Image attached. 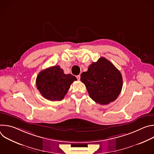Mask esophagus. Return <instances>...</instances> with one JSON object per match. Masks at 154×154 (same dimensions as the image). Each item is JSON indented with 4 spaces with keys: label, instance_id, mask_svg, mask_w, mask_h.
I'll use <instances>...</instances> for the list:
<instances>
[{
    "label": "esophagus",
    "instance_id": "1",
    "mask_svg": "<svg viewBox=\"0 0 154 154\" xmlns=\"http://www.w3.org/2000/svg\"><path fill=\"white\" fill-rule=\"evenodd\" d=\"M76 77H77V80H80V75H77Z\"/></svg>",
    "mask_w": 154,
    "mask_h": 154
}]
</instances>
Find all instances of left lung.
I'll return each instance as SVG.
<instances>
[{
    "label": "left lung",
    "instance_id": "8db88e82",
    "mask_svg": "<svg viewBox=\"0 0 154 154\" xmlns=\"http://www.w3.org/2000/svg\"><path fill=\"white\" fill-rule=\"evenodd\" d=\"M90 97L96 103L106 105L115 100L122 88L120 71L104 57L91 64L86 72L81 74Z\"/></svg>",
    "mask_w": 154,
    "mask_h": 154
}]
</instances>
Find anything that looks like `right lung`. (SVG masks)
I'll use <instances>...</instances> for the list:
<instances>
[{
    "mask_svg": "<svg viewBox=\"0 0 154 154\" xmlns=\"http://www.w3.org/2000/svg\"><path fill=\"white\" fill-rule=\"evenodd\" d=\"M77 80L72 74H65L60 66L41 71L36 79L37 89L41 94L51 101L61 100L68 93L71 83Z\"/></svg>",
    "mask_w": 154,
    "mask_h": 154,
    "instance_id": "1",
    "label": "right lung"
}]
</instances>
